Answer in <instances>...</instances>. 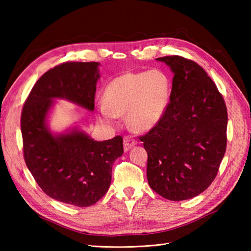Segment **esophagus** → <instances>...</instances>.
I'll return each mask as SVG.
<instances>
[{
    "mask_svg": "<svg viewBox=\"0 0 251 251\" xmlns=\"http://www.w3.org/2000/svg\"><path fill=\"white\" fill-rule=\"evenodd\" d=\"M137 145V141L135 139H132L131 137H125L124 138V151L128 152L132 147H135Z\"/></svg>",
    "mask_w": 251,
    "mask_h": 251,
    "instance_id": "34e87169",
    "label": "esophagus"
}]
</instances>
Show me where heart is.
Instances as JSON below:
<instances>
[{"label": "heart", "instance_id": "1", "mask_svg": "<svg viewBox=\"0 0 251 251\" xmlns=\"http://www.w3.org/2000/svg\"><path fill=\"white\" fill-rule=\"evenodd\" d=\"M170 98V81L161 70L128 72L109 83L103 102L97 106V119L113 126L117 116H127V123L137 131L150 130L162 120Z\"/></svg>", "mask_w": 251, "mask_h": 251}]
</instances>
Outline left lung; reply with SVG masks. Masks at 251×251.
Segmentation results:
<instances>
[{
  "mask_svg": "<svg viewBox=\"0 0 251 251\" xmlns=\"http://www.w3.org/2000/svg\"><path fill=\"white\" fill-rule=\"evenodd\" d=\"M174 73L170 102L158 124L140 137L148 153L149 185L169 201L200 195L216 178L226 149V106L196 62L156 58Z\"/></svg>",
  "mask_w": 251,
  "mask_h": 251,
  "instance_id": "obj_1",
  "label": "left lung"
}]
</instances>
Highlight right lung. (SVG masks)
I'll use <instances>...</instances> for the list:
<instances>
[{
    "label": "right lung",
    "instance_id": "right-lung-1",
    "mask_svg": "<svg viewBox=\"0 0 251 251\" xmlns=\"http://www.w3.org/2000/svg\"><path fill=\"white\" fill-rule=\"evenodd\" d=\"M99 62H66L43 74L32 88L21 113L26 167L51 199L88 207L108 192L112 166L122 156L123 138L96 141L72 127L52 132L47 124L56 99L94 111Z\"/></svg>",
    "mask_w": 251,
    "mask_h": 251
}]
</instances>
